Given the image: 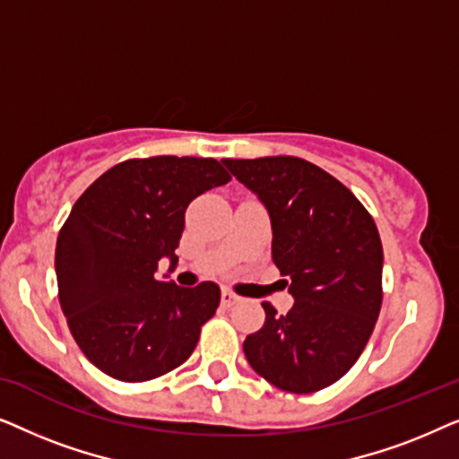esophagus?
Instances as JSON below:
<instances>
[{"mask_svg": "<svg viewBox=\"0 0 459 459\" xmlns=\"http://www.w3.org/2000/svg\"><path fill=\"white\" fill-rule=\"evenodd\" d=\"M221 303L225 307H231V305L240 303V297H238V294H234L231 290H228V288H225V290L221 292Z\"/></svg>", "mask_w": 459, "mask_h": 459, "instance_id": "obj_1", "label": "esophagus"}]
</instances>
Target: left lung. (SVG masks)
I'll list each match as a JSON object with an SVG mask.
<instances>
[{
    "instance_id": "1",
    "label": "left lung",
    "mask_w": 459,
    "mask_h": 459,
    "mask_svg": "<svg viewBox=\"0 0 459 459\" xmlns=\"http://www.w3.org/2000/svg\"><path fill=\"white\" fill-rule=\"evenodd\" d=\"M230 173L265 206L272 259L294 305L247 336L250 368L288 393H316L353 368L382 305V242L374 219L341 181L297 156L234 160Z\"/></svg>"
}]
</instances>
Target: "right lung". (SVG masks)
I'll return each instance as SVG.
<instances>
[{
    "label": "right lung",
    "instance_id": "1",
    "mask_svg": "<svg viewBox=\"0 0 459 459\" xmlns=\"http://www.w3.org/2000/svg\"><path fill=\"white\" fill-rule=\"evenodd\" d=\"M228 181L215 159L154 156L108 169L74 203L56 244L60 307L79 349L110 378H159L196 349L221 290L181 288L156 269L160 259L178 265L187 204Z\"/></svg>",
    "mask_w": 459,
    "mask_h": 459
}]
</instances>
